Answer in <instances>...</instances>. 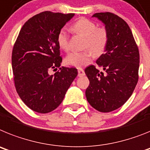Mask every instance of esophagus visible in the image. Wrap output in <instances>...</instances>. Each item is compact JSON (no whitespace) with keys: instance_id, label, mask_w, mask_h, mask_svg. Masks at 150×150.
I'll use <instances>...</instances> for the list:
<instances>
[{"instance_id":"esophagus-1","label":"esophagus","mask_w":150,"mask_h":150,"mask_svg":"<svg viewBox=\"0 0 150 150\" xmlns=\"http://www.w3.org/2000/svg\"><path fill=\"white\" fill-rule=\"evenodd\" d=\"M78 72H79V77H82L85 75V74H84V71L82 69H79V70H78Z\"/></svg>"}]
</instances>
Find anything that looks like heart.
<instances>
[{"label": "heart", "mask_w": 150, "mask_h": 150, "mask_svg": "<svg viewBox=\"0 0 150 150\" xmlns=\"http://www.w3.org/2000/svg\"><path fill=\"white\" fill-rule=\"evenodd\" d=\"M72 29L86 38V48H89L96 56L102 54L108 42V35L105 28H97L93 21L84 18L74 23ZM57 43L62 50H69V33L66 28H62L57 35ZM65 61L68 65L81 68L91 63L92 53L90 50L71 52L66 56Z\"/></svg>", "instance_id": "heart-1"}]
</instances>
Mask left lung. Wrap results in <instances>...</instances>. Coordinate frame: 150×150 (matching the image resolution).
<instances>
[{
  "label": "left lung",
  "mask_w": 150,
  "mask_h": 150,
  "mask_svg": "<svg viewBox=\"0 0 150 150\" xmlns=\"http://www.w3.org/2000/svg\"><path fill=\"white\" fill-rule=\"evenodd\" d=\"M101 21L108 35L104 53L96 62L105 73L94 66L84 70L90 81L86 89L87 100L101 112H109L125 103L138 81L140 54L131 28L125 21L111 13L92 16Z\"/></svg>",
  "instance_id": "obj_1"
}]
</instances>
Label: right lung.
<instances>
[{
  "label": "right lung",
  "instance_id": "1",
  "mask_svg": "<svg viewBox=\"0 0 150 150\" xmlns=\"http://www.w3.org/2000/svg\"><path fill=\"white\" fill-rule=\"evenodd\" d=\"M75 14L45 11L23 25L12 52L16 89L28 108L39 113L57 109L78 75L75 68H60L62 62L57 35Z\"/></svg>",
  "mask_w": 150,
  "mask_h": 150
}]
</instances>
